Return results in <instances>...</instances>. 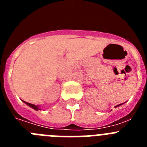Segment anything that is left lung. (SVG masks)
<instances>
[{
    "label": "left lung",
    "instance_id": "8db88e82",
    "mask_svg": "<svg viewBox=\"0 0 147 147\" xmlns=\"http://www.w3.org/2000/svg\"><path fill=\"white\" fill-rule=\"evenodd\" d=\"M123 105V104H120V105H117V106H115V107H119V106H120V105Z\"/></svg>",
    "mask_w": 147,
    "mask_h": 147
}]
</instances>
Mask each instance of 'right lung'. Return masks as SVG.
I'll list each match as a JSON object with an SVG mask.
<instances>
[{"instance_id": "obj_1", "label": "right lung", "mask_w": 147, "mask_h": 147, "mask_svg": "<svg viewBox=\"0 0 147 147\" xmlns=\"http://www.w3.org/2000/svg\"><path fill=\"white\" fill-rule=\"evenodd\" d=\"M23 102H24V103H25V104H26V105H28V106H29V107H32V108H33L34 110H40V107H39L38 105H33V104L28 103V102H25V101H23Z\"/></svg>"}]
</instances>
